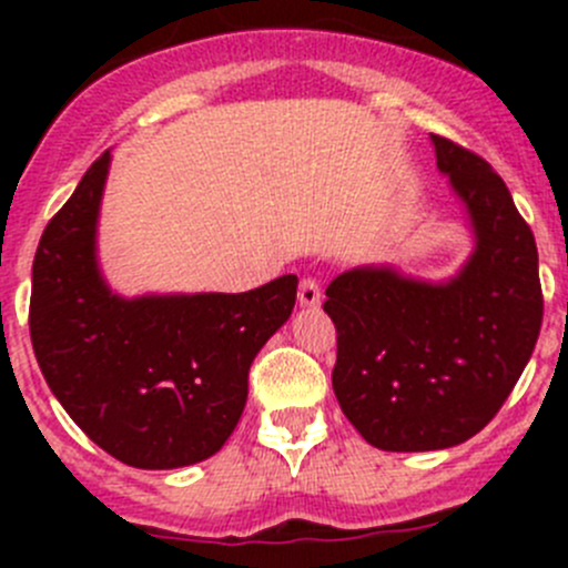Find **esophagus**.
<instances>
[{
  "instance_id": "34e87169",
  "label": "esophagus",
  "mask_w": 568,
  "mask_h": 568,
  "mask_svg": "<svg viewBox=\"0 0 568 568\" xmlns=\"http://www.w3.org/2000/svg\"><path fill=\"white\" fill-rule=\"evenodd\" d=\"M324 294H321V285L316 277H302L300 283V305L302 307H318Z\"/></svg>"
}]
</instances>
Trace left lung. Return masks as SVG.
<instances>
[{
  "label": "left lung",
  "instance_id": "1",
  "mask_svg": "<svg viewBox=\"0 0 568 568\" xmlns=\"http://www.w3.org/2000/svg\"><path fill=\"white\" fill-rule=\"evenodd\" d=\"M432 142L469 214V261L448 283L352 268L324 302L337 329V404L365 443L398 454L475 437L523 376L544 316L536 239L503 178L478 153Z\"/></svg>",
  "mask_w": 568,
  "mask_h": 568
}]
</instances>
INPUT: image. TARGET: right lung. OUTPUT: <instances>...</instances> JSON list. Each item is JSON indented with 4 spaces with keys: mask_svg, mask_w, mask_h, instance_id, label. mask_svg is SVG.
<instances>
[{
    "mask_svg": "<svg viewBox=\"0 0 568 568\" xmlns=\"http://www.w3.org/2000/svg\"><path fill=\"white\" fill-rule=\"evenodd\" d=\"M109 151L51 216L32 263L30 335L71 420L129 467L214 456L247 404L255 354L294 311L296 274L244 294L123 300L95 261Z\"/></svg>",
    "mask_w": 568,
    "mask_h": 568,
    "instance_id": "right-lung-1",
    "label": "right lung"
}]
</instances>
